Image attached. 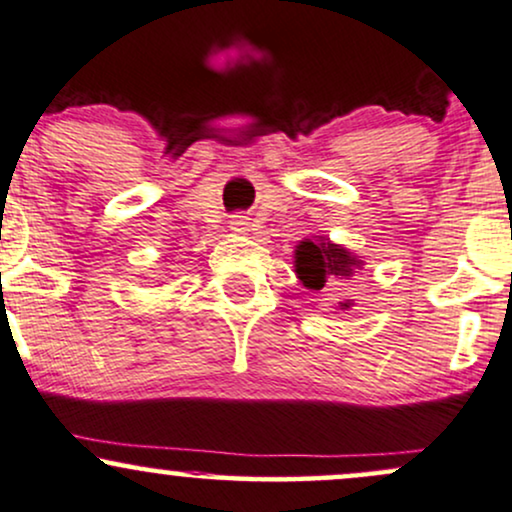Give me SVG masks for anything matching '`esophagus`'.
Listing matches in <instances>:
<instances>
[{
	"mask_svg": "<svg viewBox=\"0 0 512 512\" xmlns=\"http://www.w3.org/2000/svg\"><path fill=\"white\" fill-rule=\"evenodd\" d=\"M230 230L237 234H246L249 232V220H246L244 215H234V218L230 220Z\"/></svg>",
	"mask_w": 512,
	"mask_h": 512,
	"instance_id": "1",
	"label": "esophagus"
}]
</instances>
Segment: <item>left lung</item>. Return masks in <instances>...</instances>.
Masks as SVG:
<instances>
[{
    "label": "left lung",
    "instance_id": "8db88e82",
    "mask_svg": "<svg viewBox=\"0 0 512 512\" xmlns=\"http://www.w3.org/2000/svg\"><path fill=\"white\" fill-rule=\"evenodd\" d=\"M364 268L362 256L326 237L302 239L294 249V273L306 290H323L328 282H350ZM354 299L338 302L335 309L350 311Z\"/></svg>",
    "mask_w": 512,
    "mask_h": 512
}]
</instances>
